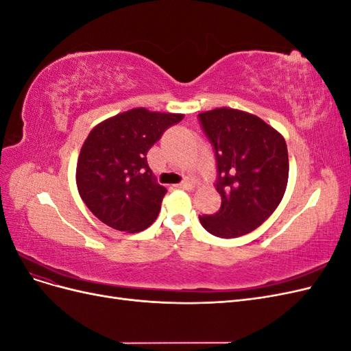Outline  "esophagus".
Segmentation results:
<instances>
[{"label": "esophagus", "instance_id": "esophagus-1", "mask_svg": "<svg viewBox=\"0 0 351 351\" xmlns=\"http://www.w3.org/2000/svg\"><path fill=\"white\" fill-rule=\"evenodd\" d=\"M176 187H178V189H184V190H192V189H193V184L190 183V182H187V180H186V182L178 183Z\"/></svg>", "mask_w": 351, "mask_h": 351}]
</instances>
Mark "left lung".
Segmentation results:
<instances>
[{"instance_id":"obj_1","label":"left lung","mask_w":351,"mask_h":351,"mask_svg":"<svg viewBox=\"0 0 351 351\" xmlns=\"http://www.w3.org/2000/svg\"><path fill=\"white\" fill-rule=\"evenodd\" d=\"M215 152V187L221 208L199 217L210 234L234 239L247 234L277 209L289 180L284 137L259 117L232 108L197 115Z\"/></svg>"}]
</instances>
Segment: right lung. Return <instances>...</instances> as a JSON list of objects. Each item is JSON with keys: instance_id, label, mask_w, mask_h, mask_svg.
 <instances>
[{"instance_id": "right-lung-1", "label": "right lung", "mask_w": 351, "mask_h": 351, "mask_svg": "<svg viewBox=\"0 0 351 351\" xmlns=\"http://www.w3.org/2000/svg\"><path fill=\"white\" fill-rule=\"evenodd\" d=\"M183 114L134 108L98 124L84 141L76 182L92 214L111 228L139 232L156 219L167 189L147 165V151Z\"/></svg>"}]
</instances>
